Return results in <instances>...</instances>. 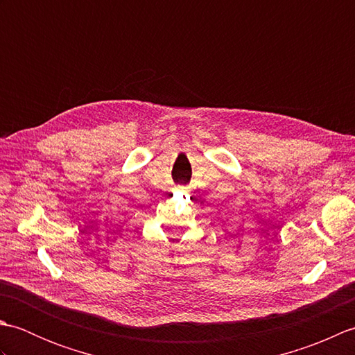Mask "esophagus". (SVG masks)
Here are the masks:
<instances>
[{
    "label": "esophagus",
    "instance_id": "34e87169",
    "mask_svg": "<svg viewBox=\"0 0 355 355\" xmlns=\"http://www.w3.org/2000/svg\"><path fill=\"white\" fill-rule=\"evenodd\" d=\"M182 191H187V187H182Z\"/></svg>",
    "mask_w": 355,
    "mask_h": 355
}]
</instances>
